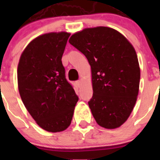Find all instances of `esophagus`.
<instances>
[{
    "label": "esophagus",
    "instance_id": "34e87169",
    "mask_svg": "<svg viewBox=\"0 0 160 160\" xmlns=\"http://www.w3.org/2000/svg\"><path fill=\"white\" fill-rule=\"evenodd\" d=\"M76 84H77V86L78 87H81L82 85V80H78V81L76 82Z\"/></svg>",
    "mask_w": 160,
    "mask_h": 160
}]
</instances>
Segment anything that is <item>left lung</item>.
<instances>
[{"mask_svg": "<svg viewBox=\"0 0 160 160\" xmlns=\"http://www.w3.org/2000/svg\"><path fill=\"white\" fill-rule=\"evenodd\" d=\"M69 42L87 57L91 68L93 97L88 102L99 126L115 129L128 120L137 101L140 68L134 46L110 27L86 28Z\"/></svg>", "mask_w": 160, "mask_h": 160, "instance_id": "1", "label": "left lung"}]
</instances>
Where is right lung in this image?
Returning a JSON list of instances; mask_svg holds the SVG:
<instances>
[{
    "instance_id": "obj_1",
    "label": "right lung",
    "mask_w": 160,
    "mask_h": 160,
    "mask_svg": "<svg viewBox=\"0 0 160 160\" xmlns=\"http://www.w3.org/2000/svg\"><path fill=\"white\" fill-rule=\"evenodd\" d=\"M70 35L62 31L37 37L25 48L18 63L20 96L37 124L49 132L67 129L78 100L62 62Z\"/></svg>"
}]
</instances>
